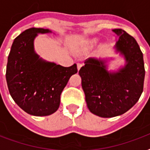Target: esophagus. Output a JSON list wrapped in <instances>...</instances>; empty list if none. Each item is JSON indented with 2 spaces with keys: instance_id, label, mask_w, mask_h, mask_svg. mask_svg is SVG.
<instances>
[{
  "instance_id": "esophagus-1",
  "label": "esophagus",
  "mask_w": 150,
  "mask_h": 150,
  "mask_svg": "<svg viewBox=\"0 0 150 150\" xmlns=\"http://www.w3.org/2000/svg\"><path fill=\"white\" fill-rule=\"evenodd\" d=\"M82 66V64L81 63H77V68H78V70L79 71V69L81 68V67Z\"/></svg>"
}]
</instances>
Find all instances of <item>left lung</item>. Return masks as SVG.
Segmentation results:
<instances>
[{"label": "left lung", "mask_w": 150, "mask_h": 150, "mask_svg": "<svg viewBox=\"0 0 150 150\" xmlns=\"http://www.w3.org/2000/svg\"><path fill=\"white\" fill-rule=\"evenodd\" d=\"M116 47L127 61L117 72H109L104 62L88 58L79 74L87 107L93 114L113 117L125 114L138 102L143 91L145 67L143 54L135 38L121 29Z\"/></svg>", "instance_id": "left-lung-1"}]
</instances>
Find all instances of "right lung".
I'll list each match as a JSON object with an SVG mask.
<instances>
[{"instance_id": "obj_1", "label": "right lung", "mask_w": 150, "mask_h": 150, "mask_svg": "<svg viewBox=\"0 0 150 150\" xmlns=\"http://www.w3.org/2000/svg\"><path fill=\"white\" fill-rule=\"evenodd\" d=\"M49 29L30 28L13 42L8 55L6 80L8 90L18 106L34 116H47L57 111L61 94L77 65L63 67L46 62L34 52L33 40L37 33Z\"/></svg>"}]
</instances>
